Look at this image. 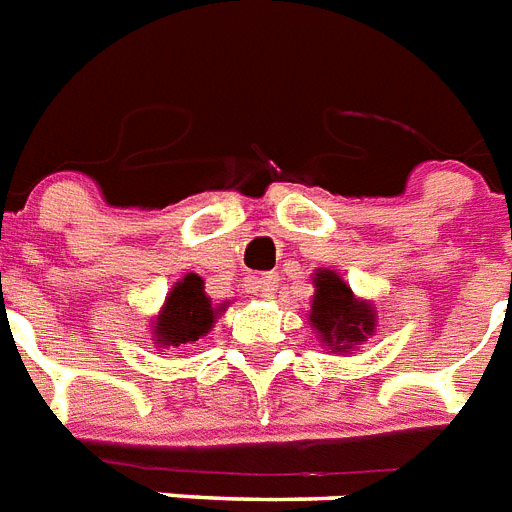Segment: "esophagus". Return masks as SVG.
<instances>
[{"label":"esophagus","instance_id":"34e87169","mask_svg":"<svg viewBox=\"0 0 512 512\" xmlns=\"http://www.w3.org/2000/svg\"><path fill=\"white\" fill-rule=\"evenodd\" d=\"M256 293L261 298H272L277 293V277L275 275H261L256 280Z\"/></svg>","mask_w":512,"mask_h":512}]
</instances>
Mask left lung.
<instances>
[{
  "label": "left lung",
  "mask_w": 512,
  "mask_h": 512,
  "mask_svg": "<svg viewBox=\"0 0 512 512\" xmlns=\"http://www.w3.org/2000/svg\"><path fill=\"white\" fill-rule=\"evenodd\" d=\"M314 296L309 325L330 354H354L375 335L378 312L367 298H359L335 269H314Z\"/></svg>",
  "instance_id": "left-lung-1"
}]
</instances>
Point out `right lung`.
<instances>
[{"mask_svg": "<svg viewBox=\"0 0 512 512\" xmlns=\"http://www.w3.org/2000/svg\"><path fill=\"white\" fill-rule=\"evenodd\" d=\"M230 301L224 304H211V296L206 293V282L195 272H187L182 280L171 285L166 293V301L153 317L150 341L158 349H179L187 343H195L198 338L211 333L219 314L227 312Z\"/></svg>", "mask_w": 512, "mask_h": 512, "instance_id": "1", "label": "right lung"}]
</instances>
